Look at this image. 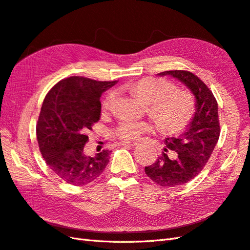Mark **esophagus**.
<instances>
[{
	"label": "esophagus",
	"mask_w": 250,
	"mask_h": 250,
	"mask_svg": "<svg viewBox=\"0 0 250 250\" xmlns=\"http://www.w3.org/2000/svg\"><path fill=\"white\" fill-rule=\"evenodd\" d=\"M139 144L138 140H125V142H121V146H137Z\"/></svg>",
	"instance_id": "1"
}]
</instances>
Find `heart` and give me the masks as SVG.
Wrapping results in <instances>:
<instances>
[{"mask_svg":"<svg viewBox=\"0 0 250 250\" xmlns=\"http://www.w3.org/2000/svg\"><path fill=\"white\" fill-rule=\"evenodd\" d=\"M132 88L150 104V112L161 129L167 133H178L186 129L195 113V100L187 91H175L173 83L162 78H143L134 83ZM115 92L106 94L102 106L108 108ZM152 123L133 117H124L115 133L123 139H136L153 130Z\"/></svg>","mask_w":250,"mask_h":250,"instance_id":"heart-1","label":"heart"}]
</instances>
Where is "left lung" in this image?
Segmentation results:
<instances>
[{
  "instance_id": "1",
  "label": "left lung",
  "mask_w": 250,
  "mask_h": 250,
  "mask_svg": "<svg viewBox=\"0 0 250 250\" xmlns=\"http://www.w3.org/2000/svg\"><path fill=\"white\" fill-rule=\"evenodd\" d=\"M158 76H171L186 85L195 99V113L191 123L178 137H167V149L178 153L172 161L163 152L157 161L145 168L146 174L162 187H177L200 173L207 164L220 137L217 102L212 92L197 76L187 70H167Z\"/></svg>"
}]
</instances>
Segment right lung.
<instances>
[{"mask_svg": "<svg viewBox=\"0 0 250 250\" xmlns=\"http://www.w3.org/2000/svg\"><path fill=\"white\" fill-rule=\"evenodd\" d=\"M117 81L69 77L44 98L37 124V139L45 163L63 181L83 186L97 180L108 163V150L87 155L86 133L100 119V96Z\"/></svg>", "mask_w": 250, "mask_h": 250, "instance_id": "obj_1", "label": "right lung"}]
</instances>
